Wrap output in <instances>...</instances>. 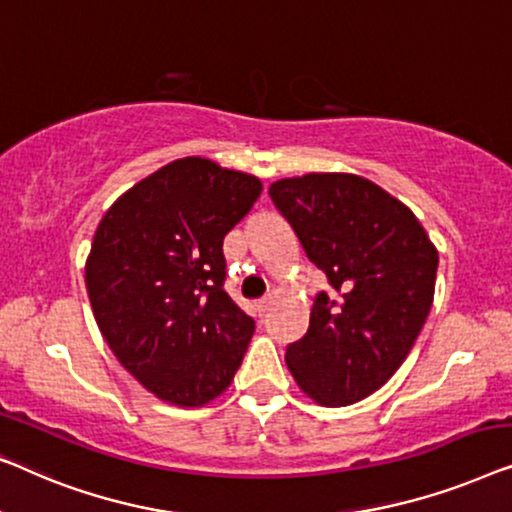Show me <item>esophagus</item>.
<instances>
[{
    "label": "esophagus",
    "mask_w": 512,
    "mask_h": 512,
    "mask_svg": "<svg viewBox=\"0 0 512 512\" xmlns=\"http://www.w3.org/2000/svg\"><path fill=\"white\" fill-rule=\"evenodd\" d=\"M269 306H271V297L259 299V301H257V313H259V315H264L266 311H269Z\"/></svg>",
    "instance_id": "obj_1"
}]
</instances>
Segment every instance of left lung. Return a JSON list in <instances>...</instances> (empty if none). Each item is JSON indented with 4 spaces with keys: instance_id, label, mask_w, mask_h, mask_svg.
<instances>
[{
    "instance_id": "left-lung-1",
    "label": "left lung",
    "mask_w": 512,
    "mask_h": 512,
    "mask_svg": "<svg viewBox=\"0 0 512 512\" xmlns=\"http://www.w3.org/2000/svg\"><path fill=\"white\" fill-rule=\"evenodd\" d=\"M329 294L313 301L308 331L287 345V369L320 406H350L380 390L431 311L438 250L406 204L355 174L271 183Z\"/></svg>"
}]
</instances>
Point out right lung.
Masks as SVG:
<instances>
[{"instance_id": "obj_1", "label": "right lung", "mask_w": 512, "mask_h": 512, "mask_svg": "<svg viewBox=\"0 0 512 512\" xmlns=\"http://www.w3.org/2000/svg\"><path fill=\"white\" fill-rule=\"evenodd\" d=\"M262 181L183 157L113 201L85 262L99 331L157 399L197 408L227 390L255 320L225 292L222 241Z\"/></svg>"}]
</instances>
